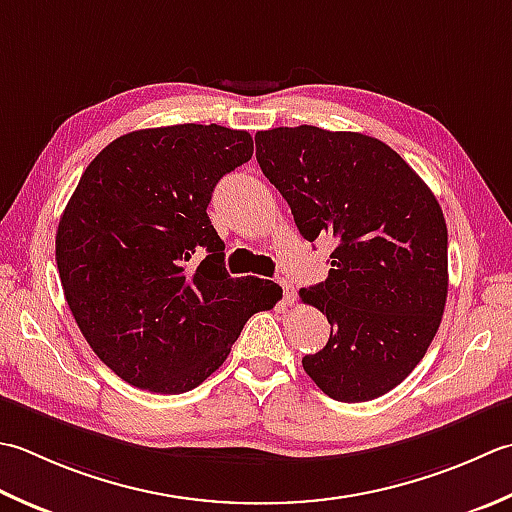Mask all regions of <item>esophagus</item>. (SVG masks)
<instances>
[{
	"instance_id": "1",
	"label": "esophagus",
	"mask_w": 512,
	"mask_h": 512,
	"mask_svg": "<svg viewBox=\"0 0 512 512\" xmlns=\"http://www.w3.org/2000/svg\"><path fill=\"white\" fill-rule=\"evenodd\" d=\"M279 286H282V290H284V302L286 304H295L297 293H295L293 282H290V279H279Z\"/></svg>"
}]
</instances>
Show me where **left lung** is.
I'll list each match as a JSON object with an SVG mask.
<instances>
[{
  "label": "left lung",
  "mask_w": 512,
  "mask_h": 512,
  "mask_svg": "<svg viewBox=\"0 0 512 512\" xmlns=\"http://www.w3.org/2000/svg\"><path fill=\"white\" fill-rule=\"evenodd\" d=\"M257 162L308 242L335 239L328 279L302 288L328 344L308 377L337 402H368L413 373L442 324L448 230L424 179L375 137L317 126L259 130Z\"/></svg>",
  "instance_id": "8db88e82"
}]
</instances>
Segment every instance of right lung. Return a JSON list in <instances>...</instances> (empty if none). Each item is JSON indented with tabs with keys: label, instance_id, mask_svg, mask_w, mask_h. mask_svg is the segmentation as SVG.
<instances>
[{
	"label": "right lung",
	"instance_id": "1",
	"mask_svg": "<svg viewBox=\"0 0 512 512\" xmlns=\"http://www.w3.org/2000/svg\"><path fill=\"white\" fill-rule=\"evenodd\" d=\"M253 157L246 130L217 124L117 137L84 170L55 237L70 313L95 355L150 393L193 390L224 364L250 315L282 288L230 277L206 208ZM195 254L205 259L195 269Z\"/></svg>",
	"mask_w": 512,
	"mask_h": 512
}]
</instances>
